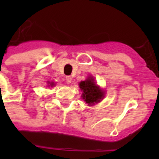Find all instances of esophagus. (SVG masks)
<instances>
[{
    "instance_id": "1",
    "label": "esophagus",
    "mask_w": 159,
    "mask_h": 159,
    "mask_svg": "<svg viewBox=\"0 0 159 159\" xmlns=\"http://www.w3.org/2000/svg\"><path fill=\"white\" fill-rule=\"evenodd\" d=\"M71 80H72V79H71V76H67V77H66V81H67V83L68 84H71Z\"/></svg>"
}]
</instances>
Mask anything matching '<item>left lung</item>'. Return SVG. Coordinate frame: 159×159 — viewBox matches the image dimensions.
<instances>
[{
	"label": "left lung",
	"instance_id": "8db88e82",
	"mask_svg": "<svg viewBox=\"0 0 159 159\" xmlns=\"http://www.w3.org/2000/svg\"><path fill=\"white\" fill-rule=\"evenodd\" d=\"M79 87L83 92V99H84L88 106L95 105V103L100 102L104 98V91L100 89L92 76H89L85 80L81 81L79 84Z\"/></svg>",
	"mask_w": 159,
	"mask_h": 159
}]
</instances>
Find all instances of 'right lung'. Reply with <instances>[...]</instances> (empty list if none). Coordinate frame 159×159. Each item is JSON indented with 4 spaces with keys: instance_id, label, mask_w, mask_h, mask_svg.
Wrapping results in <instances>:
<instances>
[{
    "instance_id": "right-lung-1",
    "label": "right lung",
    "mask_w": 159,
    "mask_h": 159,
    "mask_svg": "<svg viewBox=\"0 0 159 159\" xmlns=\"http://www.w3.org/2000/svg\"><path fill=\"white\" fill-rule=\"evenodd\" d=\"M48 84H48L49 87H54L55 84H56L54 82H48Z\"/></svg>"
}]
</instances>
